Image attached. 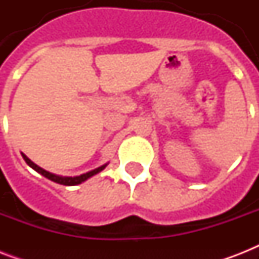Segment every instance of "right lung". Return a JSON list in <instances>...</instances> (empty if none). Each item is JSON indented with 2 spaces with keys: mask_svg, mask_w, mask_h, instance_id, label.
<instances>
[{
  "mask_svg": "<svg viewBox=\"0 0 259 259\" xmlns=\"http://www.w3.org/2000/svg\"><path fill=\"white\" fill-rule=\"evenodd\" d=\"M22 157H24V160H25L26 164H28L30 168H33L36 172H38L40 175H42L44 177H47V179H50V180L55 181V183H58V184H62V185L80 184V183H83L84 180H87L89 177L94 176V175H97V173L101 172L102 169H105V166H106V164H105V165L99 166V168H97V169H94V170H91V172L84 173V175H80V176H76V177H63V176H58V175H54V173H51V172H48V170L40 168V166L36 165L33 161H30L29 158L26 157L25 154H22Z\"/></svg>",
  "mask_w": 259,
  "mask_h": 259,
  "instance_id": "obj_1",
  "label": "right lung"
}]
</instances>
